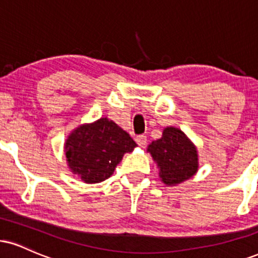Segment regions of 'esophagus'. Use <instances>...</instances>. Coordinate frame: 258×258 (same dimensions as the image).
<instances>
[{"label":"esophagus","instance_id":"esophagus-1","mask_svg":"<svg viewBox=\"0 0 258 258\" xmlns=\"http://www.w3.org/2000/svg\"><path fill=\"white\" fill-rule=\"evenodd\" d=\"M136 142H137V144L139 145V147L144 148L145 145H147V142H148L147 136H144V135L137 136V137H136Z\"/></svg>","mask_w":258,"mask_h":258}]
</instances>
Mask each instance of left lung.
Listing matches in <instances>:
<instances>
[{
	"label": "left lung",
	"mask_w": 258,
	"mask_h": 258,
	"mask_svg": "<svg viewBox=\"0 0 258 258\" xmlns=\"http://www.w3.org/2000/svg\"><path fill=\"white\" fill-rule=\"evenodd\" d=\"M147 150L157 164L161 181L167 186L191 179L200 167L196 145L176 127L167 126L162 137L151 142Z\"/></svg>",
	"instance_id": "1"
}]
</instances>
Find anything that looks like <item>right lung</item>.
Wrapping results in <instances>:
<instances>
[{
	"mask_svg": "<svg viewBox=\"0 0 258 258\" xmlns=\"http://www.w3.org/2000/svg\"><path fill=\"white\" fill-rule=\"evenodd\" d=\"M137 147L126 131L108 117L83 123L64 142L67 166L86 184H97L113 175L123 155Z\"/></svg>",
	"mask_w": 258,
	"mask_h": 258,
	"instance_id": "add662e5",
	"label": "right lung"
}]
</instances>
